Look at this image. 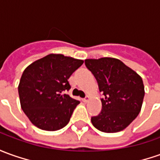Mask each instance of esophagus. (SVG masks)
I'll list each match as a JSON object with an SVG mask.
<instances>
[{
    "label": "esophagus",
    "mask_w": 160,
    "mask_h": 160,
    "mask_svg": "<svg viewBox=\"0 0 160 160\" xmlns=\"http://www.w3.org/2000/svg\"><path fill=\"white\" fill-rule=\"evenodd\" d=\"M89 99H90V97H89L88 95H87L84 99H82V101H83L84 102H88L89 101Z\"/></svg>",
    "instance_id": "34e87169"
}]
</instances>
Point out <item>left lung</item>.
I'll use <instances>...</instances> for the list:
<instances>
[{
    "label": "left lung",
    "mask_w": 160,
    "mask_h": 160,
    "mask_svg": "<svg viewBox=\"0 0 160 160\" xmlns=\"http://www.w3.org/2000/svg\"><path fill=\"white\" fill-rule=\"evenodd\" d=\"M86 66L98 82L102 109L91 118L93 125L102 132L124 130L138 116L144 96L143 80L121 60L114 58H89Z\"/></svg>",
    "instance_id": "8db88e82"
}]
</instances>
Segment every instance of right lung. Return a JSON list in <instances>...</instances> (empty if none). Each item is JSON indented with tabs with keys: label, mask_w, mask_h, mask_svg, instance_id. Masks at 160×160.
Segmentation results:
<instances>
[{
	"label": "right lung",
	"mask_w": 160,
	"mask_h": 160,
	"mask_svg": "<svg viewBox=\"0 0 160 160\" xmlns=\"http://www.w3.org/2000/svg\"><path fill=\"white\" fill-rule=\"evenodd\" d=\"M83 62L52 53L26 67L21 77L18 94L22 109L35 126L55 131L69 122L80 102L64 91L71 88L68 79Z\"/></svg>",
	"instance_id": "1"
}]
</instances>
